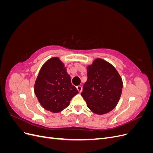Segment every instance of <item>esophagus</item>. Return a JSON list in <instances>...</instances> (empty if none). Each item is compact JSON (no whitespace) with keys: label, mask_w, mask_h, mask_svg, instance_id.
<instances>
[{"label":"esophagus","mask_w":153,"mask_h":153,"mask_svg":"<svg viewBox=\"0 0 153 153\" xmlns=\"http://www.w3.org/2000/svg\"><path fill=\"white\" fill-rule=\"evenodd\" d=\"M76 89H77L78 91L79 92H81L82 91V87L81 85H78V86H76Z\"/></svg>","instance_id":"1"}]
</instances>
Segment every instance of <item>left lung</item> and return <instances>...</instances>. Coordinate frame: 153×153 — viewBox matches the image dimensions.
Wrapping results in <instances>:
<instances>
[{
  "instance_id": "8db88e82",
  "label": "left lung",
  "mask_w": 153,
  "mask_h": 153,
  "mask_svg": "<svg viewBox=\"0 0 153 153\" xmlns=\"http://www.w3.org/2000/svg\"><path fill=\"white\" fill-rule=\"evenodd\" d=\"M87 80L81 96L92 112L104 114L113 110L121 95L123 81L115 68L97 59L87 68Z\"/></svg>"
}]
</instances>
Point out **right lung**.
Here are the masks:
<instances>
[{"instance_id":"1","label":"right lung","mask_w":153,"mask_h":153,"mask_svg":"<svg viewBox=\"0 0 153 153\" xmlns=\"http://www.w3.org/2000/svg\"><path fill=\"white\" fill-rule=\"evenodd\" d=\"M34 92L45 109L57 113L67 107L78 91L71 84L64 64L58 58L53 57L41 68L35 82Z\"/></svg>"}]
</instances>
